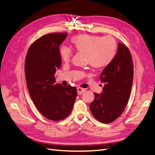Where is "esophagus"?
Here are the masks:
<instances>
[{
	"label": "esophagus",
	"mask_w": 155,
	"mask_h": 155,
	"mask_svg": "<svg viewBox=\"0 0 155 155\" xmlns=\"http://www.w3.org/2000/svg\"><path fill=\"white\" fill-rule=\"evenodd\" d=\"M84 91H85L84 88H81V87H78V88H77V92H78V95H81L83 92H84Z\"/></svg>",
	"instance_id": "1"
}]
</instances>
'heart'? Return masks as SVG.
Segmentation results:
<instances>
[{
    "label": "heart",
    "instance_id": "heart-1",
    "mask_svg": "<svg viewBox=\"0 0 155 155\" xmlns=\"http://www.w3.org/2000/svg\"><path fill=\"white\" fill-rule=\"evenodd\" d=\"M71 43L78 52L85 53L86 61L94 68H104L110 65L116 56L117 42L113 37L92 35H78L73 37ZM60 57L68 62L72 57V51L68 47L60 49Z\"/></svg>",
    "mask_w": 155,
    "mask_h": 155
}]
</instances>
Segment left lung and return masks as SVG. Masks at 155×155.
<instances>
[{
	"label": "left lung",
	"instance_id": "1",
	"mask_svg": "<svg viewBox=\"0 0 155 155\" xmlns=\"http://www.w3.org/2000/svg\"><path fill=\"white\" fill-rule=\"evenodd\" d=\"M118 46L114 60L100 75V81L104 83L102 92L94 93V100L90 104L94 118L105 124L115 120L124 111L132 86V56L125 45L119 42Z\"/></svg>",
	"mask_w": 155,
	"mask_h": 155
}]
</instances>
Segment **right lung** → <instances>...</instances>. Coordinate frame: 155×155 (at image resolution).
Instances as JSON below:
<instances>
[{"mask_svg": "<svg viewBox=\"0 0 155 155\" xmlns=\"http://www.w3.org/2000/svg\"><path fill=\"white\" fill-rule=\"evenodd\" d=\"M67 33H51L37 39L26 55L27 88L34 104L44 117L58 121L69 115L77 91L71 86L55 84L54 74L61 65L59 46Z\"/></svg>", "mask_w": 155, "mask_h": 155, "instance_id": "right-lung-1", "label": "right lung"}]
</instances>
